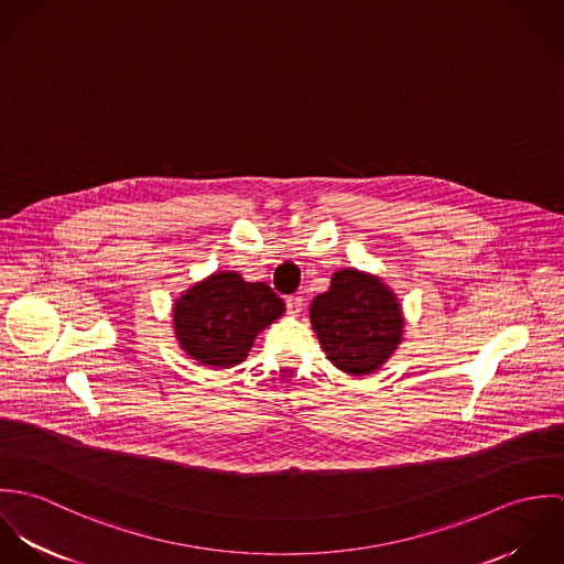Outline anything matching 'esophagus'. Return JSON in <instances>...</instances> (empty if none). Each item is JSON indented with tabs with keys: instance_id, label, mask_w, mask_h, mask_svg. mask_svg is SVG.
Instances as JSON below:
<instances>
[{
	"instance_id": "1",
	"label": "esophagus",
	"mask_w": 564,
	"mask_h": 564,
	"mask_svg": "<svg viewBox=\"0 0 564 564\" xmlns=\"http://www.w3.org/2000/svg\"><path fill=\"white\" fill-rule=\"evenodd\" d=\"M302 306H304V297H302V295H291V297H286V311H289V315H300V313H302Z\"/></svg>"
}]
</instances>
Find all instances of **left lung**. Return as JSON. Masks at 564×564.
<instances>
[{
	"label": "left lung",
	"instance_id": "1",
	"mask_svg": "<svg viewBox=\"0 0 564 564\" xmlns=\"http://www.w3.org/2000/svg\"><path fill=\"white\" fill-rule=\"evenodd\" d=\"M311 323L327 360L345 373L380 369L402 340V308L376 278L356 269L332 275V286L311 304Z\"/></svg>",
	"mask_w": 564,
	"mask_h": 564
}]
</instances>
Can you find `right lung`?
<instances>
[{
	"mask_svg": "<svg viewBox=\"0 0 564 564\" xmlns=\"http://www.w3.org/2000/svg\"><path fill=\"white\" fill-rule=\"evenodd\" d=\"M284 313V302L262 282L215 273L191 286L173 308L182 349L206 367H235L247 358L260 329Z\"/></svg>",
	"mask_w": 564,
	"mask_h": 564,
	"instance_id": "1",
	"label": "right lung"
}]
</instances>
